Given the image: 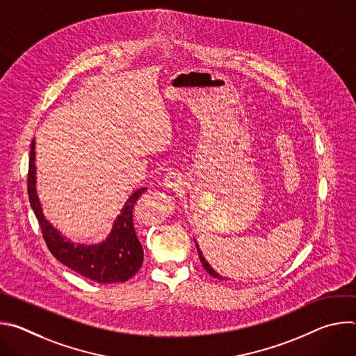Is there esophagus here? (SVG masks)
Segmentation results:
<instances>
[{"instance_id":"obj_1","label":"esophagus","mask_w":356,"mask_h":356,"mask_svg":"<svg viewBox=\"0 0 356 356\" xmlns=\"http://www.w3.org/2000/svg\"><path fill=\"white\" fill-rule=\"evenodd\" d=\"M180 184V180H179V176L176 173H168L165 177H163V186L168 187V188H175V187H179Z\"/></svg>"}]
</instances>
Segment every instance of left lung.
<instances>
[{
    "mask_svg": "<svg viewBox=\"0 0 356 356\" xmlns=\"http://www.w3.org/2000/svg\"><path fill=\"white\" fill-rule=\"evenodd\" d=\"M195 248H197V252H198V258H200V262L202 264V268L206 269V272L210 275V276H213V277H216V279H220V280H227V277H224V276H221L218 272H216L214 270V268L206 261V258H204V255H202V252L200 250V246H198V243L195 242Z\"/></svg>",
    "mask_w": 356,
    "mask_h": 356,
    "instance_id": "obj_1",
    "label": "left lung"
}]
</instances>
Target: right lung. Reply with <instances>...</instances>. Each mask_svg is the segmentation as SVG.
<instances>
[{
	"instance_id": "1",
	"label": "right lung",
	"mask_w": 356,
	"mask_h": 356,
	"mask_svg": "<svg viewBox=\"0 0 356 356\" xmlns=\"http://www.w3.org/2000/svg\"><path fill=\"white\" fill-rule=\"evenodd\" d=\"M146 187L135 190L113 222L108 236L99 243H74L50 224L42 211L36 190L35 139L31 143L28 195L31 207L39 221L44 242L52 255L76 273L97 283H122L131 279L142 266L143 249L135 234L132 213L136 200Z\"/></svg>"
}]
</instances>
